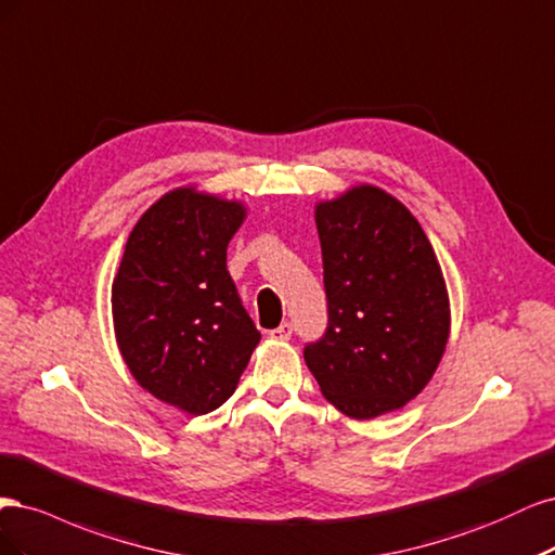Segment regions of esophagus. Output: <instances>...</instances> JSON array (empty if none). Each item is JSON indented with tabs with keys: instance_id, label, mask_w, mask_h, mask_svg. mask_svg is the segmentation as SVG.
Masks as SVG:
<instances>
[{
	"instance_id": "1",
	"label": "esophagus",
	"mask_w": 555,
	"mask_h": 555,
	"mask_svg": "<svg viewBox=\"0 0 555 555\" xmlns=\"http://www.w3.org/2000/svg\"><path fill=\"white\" fill-rule=\"evenodd\" d=\"M291 336H293V325L291 323H283L276 330L270 332V338H274V341H288Z\"/></svg>"
}]
</instances>
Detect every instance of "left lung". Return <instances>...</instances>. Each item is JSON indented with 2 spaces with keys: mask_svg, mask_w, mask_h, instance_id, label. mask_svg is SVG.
Segmentation results:
<instances>
[{
  "mask_svg": "<svg viewBox=\"0 0 555 555\" xmlns=\"http://www.w3.org/2000/svg\"><path fill=\"white\" fill-rule=\"evenodd\" d=\"M315 228L330 325L304 360L344 415L395 413L434 378L450 338L434 246L410 209L373 184L315 203Z\"/></svg>",
  "mask_w": 555,
  "mask_h": 555,
  "instance_id": "left-lung-1",
  "label": "left lung"
}]
</instances>
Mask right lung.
Here are the masks:
<instances>
[{
    "instance_id": "right-lung-1",
    "label": "right lung",
    "mask_w": 555,
    "mask_h": 555,
    "mask_svg": "<svg viewBox=\"0 0 555 555\" xmlns=\"http://www.w3.org/2000/svg\"><path fill=\"white\" fill-rule=\"evenodd\" d=\"M246 205L195 186L142 214L113 281L117 348L142 389L205 415L237 389L260 332L225 270Z\"/></svg>"
}]
</instances>
